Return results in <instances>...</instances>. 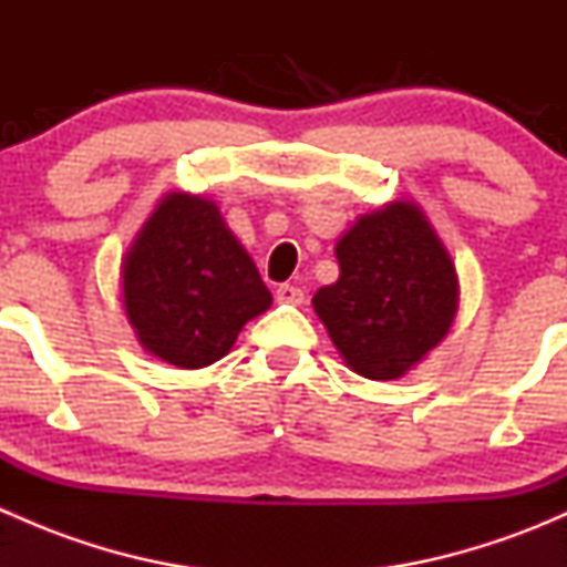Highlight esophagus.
Returning a JSON list of instances; mask_svg holds the SVG:
<instances>
[{
  "mask_svg": "<svg viewBox=\"0 0 567 567\" xmlns=\"http://www.w3.org/2000/svg\"><path fill=\"white\" fill-rule=\"evenodd\" d=\"M277 301H279V305L299 307L301 301H305V290L296 288V285H279V288H277Z\"/></svg>",
  "mask_w": 567,
  "mask_h": 567,
  "instance_id": "1",
  "label": "esophagus"
}]
</instances>
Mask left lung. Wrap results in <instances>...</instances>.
Returning <instances> with one entry per match:
<instances>
[{
	"label": "left lung",
	"instance_id": "left-lung-1",
	"mask_svg": "<svg viewBox=\"0 0 567 567\" xmlns=\"http://www.w3.org/2000/svg\"><path fill=\"white\" fill-rule=\"evenodd\" d=\"M340 277L312 296L353 373L394 381L420 364L458 316V271L425 210L394 199L337 238Z\"/></svg>",
	"mask_w": 567,
	"mask_h": 567
}]
</instances>
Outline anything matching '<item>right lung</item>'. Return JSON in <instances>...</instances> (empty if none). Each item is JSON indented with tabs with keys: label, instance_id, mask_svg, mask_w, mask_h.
Wrapping results in <instances>:
<instances>
[{
	"label": "right lung",
	"instance_id": "obj_1",
	"mask_svg": "<svg viewBox=\"0 0 567 567\" xmlns=\"http://www.w3.org/2000/svg\"><path fill=\"white\" fill-rule=\"evenodd\" d=\"M120 279L140 346L181 370L219 362L244 323L271 307L219 205L188 192L158 199L125 251Z\"/></svg>",
	"mask_w": 567,
	"mask_h": 567
}]
</instances>
